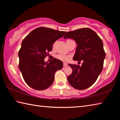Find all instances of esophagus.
<instances>
[{
    "mask_svg": "<svg viewBox=\"0 0 120 120\" xmlns=\"http://www.w3.org/2000/svg\"><path fill=\"white\" fill-rule=\"evenodd\" d=\"M67 66H68V64H66V63H64V67H66Z\"/></svg>",
    "mask_w": 120,
    "mask_h": 120,
    "instance_id": "esophagus-1",
    "label": "esophagus"
}]
</instances>
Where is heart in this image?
Wrapping results in <instances>:
<instances>
[{"mask_svg":"<svg viewBox=\"0 0 120 120\" xmlns=\"http://www.w3.org/2000/svg\"><path fill=\"white\" fill-rule=\"evenodd\" d=\"M56 58L61 60L64 61H69V59L70 58V56H69L64 55V54H59L56 56Z\"/></svg>","mask_w":120,"mask_h":120,"instance_id":"b5f03b06","label":"heart"}]
</instances>
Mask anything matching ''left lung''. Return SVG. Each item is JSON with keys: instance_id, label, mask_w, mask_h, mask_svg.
<instances>
[{"instance_id": "left-lung-1", "label": "left lung", "mask_w": 120, "mask_h": 120, "mask_svg": "<svg viewBox=\"0 0 120 120\" xmlns=\"http://www.w3.org/2000/svg\"><path fill=\"white\" fill-rule=\"evenodd\" d=\"M64 38L75 41L78 45L73 59L83 62L81 67L68 64L72 69L71 75L67 77L69 83L78 90L89 88L96 81L103 70L105 53L101 39L88 28L68 32Z\"/></svg>"}]
</instances>
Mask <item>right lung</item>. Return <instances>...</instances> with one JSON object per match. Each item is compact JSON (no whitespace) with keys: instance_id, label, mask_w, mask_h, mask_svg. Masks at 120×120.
<instances>
[{"instance_id":"right-lung-1","label":"right lung","mask_w":120,"mask_h":120,"mask_svg":"<svg viewBox=\"0 0 120 120\" xmlns=\"http://www.w3.org/2000/svg\"><path fill=\"white\" fill-rule=\"evenodd\" d=\"M66 32L39 27L24 38L18 52L19 68L25 82L31 88L43 90L53 83L54 74L62 68L63 62L53 57L49 63L44 59L52 51L54 42Z\"/></svg>"}]
</instances>
